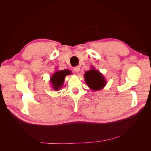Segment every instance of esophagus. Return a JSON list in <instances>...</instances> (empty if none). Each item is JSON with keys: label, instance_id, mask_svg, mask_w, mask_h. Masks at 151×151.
I'll return each instance as SVG.
<instances>
[{"label": "esophagus", "instance_id": "1", "mask_svg": "<svg viewBox=\"0 0 151 151\" xmlns=\"http://www.w3.org/2000/svg\"><path fill=\"white\" fill-rule=\"evenodd\" d=\"M74 70L76 72H79L80 70V67L79 66H76V67H74Z\"/></svg>", "mask_w": 151, "mask_h": 151}]
</instances>
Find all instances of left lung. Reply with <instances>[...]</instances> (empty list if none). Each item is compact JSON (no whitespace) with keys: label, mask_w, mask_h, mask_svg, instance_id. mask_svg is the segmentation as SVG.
Wrapping results in <instances>:
<instances>
[{"label":"left lung","mask_w":151,"mask_h":151,"mask_svg":"<svg viewBox=\"0 0 151 151\" xmlns=\"http://www.w3.org/2000/svg\"><path fill=\"white\" fill-rule=\"evenodd\" d=\"M84 78L88 86L94 91L101 89L106 84L104 77L98 70H94V67L86 72Z\"/></svg>","instance_id":"1"}]
</instances>
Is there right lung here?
<instances>
[{"instance_id": "right-lung-1", "label": "right lung", "mask_w": 151, "mask_h": 151, "mask_svg": "<svg viewBox=\"0 0 151 151\" xmlns=\"http://www.w3.org/2000/svg\"><path fill=\"white\" fill-rule=\"evenodd\" d=\"M70 74V72L68 70H62L56 72L51 77V83L54 90H58L62 86L65 77L67 75Z\"/></svg>"}]
</instances>
